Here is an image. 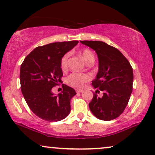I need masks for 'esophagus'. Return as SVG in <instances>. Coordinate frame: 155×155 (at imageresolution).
<instances>
[{
    "label": "esophagus",
    "mask_w": 155,
    "mask_h": 155,
    "mask_svg": "<svg viewBox=\"0 0 155 155\" xmlns=\"http://www.w3.org/2000/svg\"><path fill=\"white\" fill-rule=\"evenodd\" d=\"M76 93H81L82 91H83V90H82V89H76Z\"/></svg>",
    "instance_id": "1"
}]
</instances>
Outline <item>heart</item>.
Returning <instances> with one entry per match:
<instances>
[{
  "instance_id": "b5f03b06",
  "label": "heart",
  "mask_w": 155,
  "mask_h": 155,
  "mask_svg": "<svg viewBox=\"0 0 155 155\" xmlns=\"http://www.w3.org/2000/svg\"><path fill=\"white\" fill-rule=\"evenodd\" d=\"M81 56L84 60L86 63L94 62V56L92 51L88 49H85L81 51ZM68 59H69V54L64 55L61 59V68L63 71L67 70L68 67ZM90 79V76L86 74L81 73H72L68 76L67 82L69 85L76 88H81L84 87V84Z\"/></svg>"
}]
</instances>
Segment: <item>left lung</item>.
I'll return each mask as SVG.
<instances>
[{
    "label": "left lung",
    "mask_w": 155,
    "mask_h": 155,
    "mask_svg": "<svg viewBox=\"0 0 155 155\" xmlns=\"http://www.w3.org/2000/svg\"><path fill=\"white\" fill-rule=\"evenodd\" d=\"M96 51L98 71L92 81L96 91H104L101 98L94 95L89 108L97 118L111 120L124 111L129 101L133 84V71L124 55L115 47L101 41H80Z\"/></svg>",
    "instance_id": "8db88e82"
}]
</instances>
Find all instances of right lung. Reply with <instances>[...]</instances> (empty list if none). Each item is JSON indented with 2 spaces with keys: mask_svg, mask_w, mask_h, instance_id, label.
I'll return each instance as SVG.
<instances>
[{
  "mask_svg": "<svg viewBox=\"0 0 155 155\" xmlns=\"http://www.w3.org/2000/svg\"><path fill=\"white\" fill-rule=\"evenodd\" d=\"M78 41L54 42L36 47L20 67L21 91L29 108L40 118L49 122L64 119L71 110V99L75 90L63 84V91L54 94L52 88L61 81L62 57Z\"/></svg>",
  "mask_w": 155,
  "mask_h": 155,
  "instance_id": "obj_1",
  "label": "right lung"
}]
</instances>
